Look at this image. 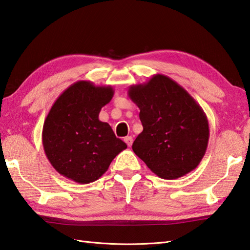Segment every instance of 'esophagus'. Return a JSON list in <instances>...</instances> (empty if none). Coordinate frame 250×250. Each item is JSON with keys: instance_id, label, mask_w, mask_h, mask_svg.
Segmentation results:
<instances>
[{"instance_id": "obj_1", "label": "esophagus", "mask_w": 250, "mask_h": 250, "mask_svg": "<svg viewBox=\"0 0 250 250\" xmlns=\"http://www.w3.org/2000/svg\"><path fill=\"white\" fill-rule=\"evenodd\" d=\"M124 141L126 142V144L128 145V146H131V144H132V137H130V136H128V137H126V138H124Z\"/></svg>"}]
</instances>
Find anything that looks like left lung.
I'll return each instance as SVG.
<instances>
[{
  "mask_svg": "<svg viewBox=\"0 0 250 250\" xmlns=\"http://www.w3.org/2000/svg\"><path fill=\"white\" fill-rule=\"evenodd\" d=\"M128 96L140 109L143 130L132 150L162 179H177L196 168L209 141V123L197 102L172 78L156 74L132 84Z\"/></svg>",
  "mask_w": 250,
  "mask_h": 250,
  "instance_id": "obj_1",
  "label": "left lung"
}]
</instances>
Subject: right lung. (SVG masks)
Masks as SVG:
<instances>
[{"label":"right lung","mask_w":250,"mask_h":250,"mask_svg":"<svg viewBox=\"0 0 250 250\" xmlns=\"http://www.w3.org/2000/svg\"><path fill=\"white\" fill-rule=\"evenodd\" d=\"M113 93L111 86L79 81L55 101L44 121L42 144L48 161L60 175L77 184H90L127 148L110 125L99 119L101 109Z\"/></svg>","instance_id":"right-lung-1"}]
</instances>
